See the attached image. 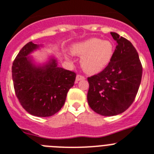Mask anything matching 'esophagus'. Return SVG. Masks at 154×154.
I'll return each instance as SVG.
<instances>
[{
	"instance_id": "obj_1",
	"label": "esophagus",
	"mask_w": 154,
	"mask_h": 154,
	"mask_svg": "<svg viewBox=\"0 0 154 154\" xmlns=\"http://www.w3.org/2000/svg\"><path fill=\"white\" fill-rule=\"evenodd\" d=\"M85 77L84 76H82V75H77V77H76V81H82V80H85Z\"/></svg>"
}]
</instances>
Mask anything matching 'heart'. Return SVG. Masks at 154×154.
Listing matches in <instances>:
<instances>
[{"label": "heart", "instance_id": "heart-1", "mask_svg": "<svg viewBox=\"0 0 154 154\" xmlns=\"http://www.w3.org/2000/svg\"><path fill=\"white\" fill-rule=\"evenodd\" d=\"M114 45L109 40L92 38L76 43L72 52L81 57V67L86 73H97L105 68L114 54Z\"/></svg>", "mask_w": 154, "mask_h": 154}]
</instances>
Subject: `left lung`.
Instances as JSON below:
<instances>
[{"label": "left lung", "instance_id": "left-lung-1", "mask_svg": "<svg viewBox=\"0 0 154 154\" xmlns=\"http://www.w3.org/2000/svg\"><path fill=\"white\" fill-rule=\"evenodd\" d=\"M111 35L117 42L111 62L100 73L88 77V105L104 116L122 113L132 104L142 75L139 56L132 43L116 32Z\"/></svg>", "mask_w": 154, "mask_h": 154}]
</instances>
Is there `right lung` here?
<instances>
[{
    "mask_svg": "<svg viewBox=\"0 0 154 154\" xmlns=\"http://www.w3.org/2000/svg\"><path fill=\"white\" fill-rule=\"evenodd\" d=\"M38 47L29 42L21 49L12 63V81L22 107L32 116L49 117L64 105L76 73L58 67L54 57L42 66L34 64L28 55Z\"/></svg>",
    "mask_w": 154,
    "mask_h": 154,
    "instance_id": "right-lung-1",
    "label": "right lung"
}]
</instances>
